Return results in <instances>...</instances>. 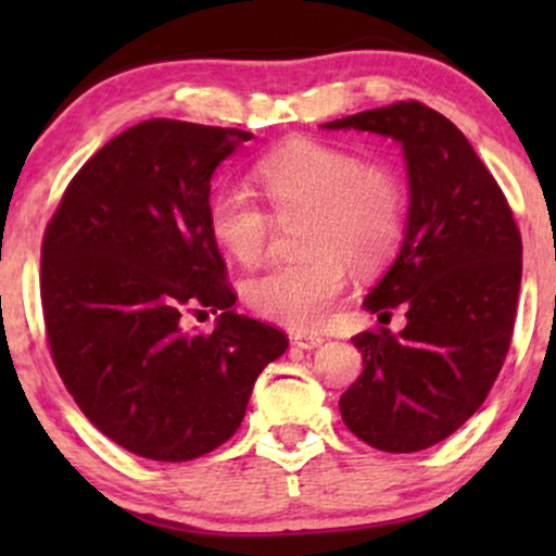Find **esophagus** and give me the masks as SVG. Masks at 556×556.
Here are the masks:
<instances>
[{
  "mask_svg": "<svg viewBox=\"0 0 556 556\" xmlns=\"http://www.w3.org/2000/svg\"><path fill=\"white\" fill-rule=\"evenodd\" d=\"M293 344L299 349H306V352H311V349H318L324 344V337H321V333L301 331V333H295V337H293Z\"/></svg>",
  "mask_w": 556,
  "mask_h": 556,
  "instance_id": "obj_1",
  "label": "esophagus"
}]
</instances>
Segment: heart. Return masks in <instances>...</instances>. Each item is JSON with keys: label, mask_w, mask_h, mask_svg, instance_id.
<instances>
[{"label": "heart", "mask_w": 556, "mask_h": 556, "mask_svg": "<svg viewBox=\"0 0 556 556\" xmlns=\"http://www.w3.org/2000/svg\"><path fill=\"white\" fill-rule=\"evenodd\" d=\"M280 219L311 212L303 261L276 263L250 278L245 299L263 318L288 329L329 321L349 286V263L371 270L394 253L405 225V189L384 166H364L349 151L295 141L255 166ZM210 232L235 261L253 265L273 235V219L248 189L225 187L207 207Z\"/></svg>", "instance_id": "obj_1"}]
</instances>
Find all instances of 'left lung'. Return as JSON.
<instances>
[{
	"label": "left lung",
	"instance_id": "obj_1",
	"mask_svg": "<svg viewBox=\"0 0 556 556\" xmlns=\"http://www.w3.org/2000/svg\"><path fill=\"white\" fill-rule=\"evenodd\" d=\"M397 141L409 207L400 253L364 299L405 329L352 339L364 369L341 394L346 428L387 453L440 443L483 405L511 344L521 288V235L496 179L466 136L417 101L324 124Z\"/></svg>",
	"mask_w": 556,
	"mask_h": 556
}]
</instances>
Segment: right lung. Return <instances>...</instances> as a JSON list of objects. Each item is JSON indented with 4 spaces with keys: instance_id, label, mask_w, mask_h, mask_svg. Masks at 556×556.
I'll use <instances>...</instances> for the list:
<instances>
[{
    "instance_id": "obj_1",
    "label": "right lung",
    "mask_w": 556,
    "mask_h": 556,
    "mask_svg": "<svg viewBox=\"0 0 556 556\" xmlns=\"http://www.w3.org/2000/svg\"><path fill=\"white\" fill-rule=\"evenodd\" d=\"M248 139L143 121L88 159L45 230L52 359L88 420L141 458L192 460L230 440L288 349L283 331L232 311L207 223L212 174ZM207 307L216 329L185 332L186 311Z\"/></svg>"
}]
</instances>
